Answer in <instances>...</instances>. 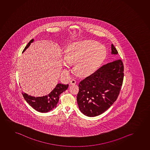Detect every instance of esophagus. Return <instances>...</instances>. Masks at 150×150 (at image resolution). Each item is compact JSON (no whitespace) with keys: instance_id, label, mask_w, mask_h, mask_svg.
<instances>
[{"instance_id":"obj_1","label":"esophagus","mask_w":150,"mask_h":150,"mask_svg":"<svg viewBox=\"0 0 150 150\" xmlns=\"http://www.w3.org/2000/svg\"><path fill=\"white\" fill-rule=\"evenodd\" d=\"M70 84H72V85H74L76 83V81L75 79H72V80L70 81Z\"/></svg>"}]
</instances>
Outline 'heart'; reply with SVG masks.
Wrapping results in <instances>:
<instances>
[{
    "instance_id": "obj_1",
    "label": "heart",
    "mask_w": 150,
    "mask_h": 150,
    "mask_svg": "<svg viewBox=\"0 0 150 150\" xmlns=\"http://www.w3.org/2000/svg\"><path fill=\"white\" fill-rule=\"evenodd\" d=\"M107 55L105 47L97 41H78L68 45L62 63L67 68L75 64V70L79 75L88 76L96 71Z\"/></svg>"
}]
</instances>
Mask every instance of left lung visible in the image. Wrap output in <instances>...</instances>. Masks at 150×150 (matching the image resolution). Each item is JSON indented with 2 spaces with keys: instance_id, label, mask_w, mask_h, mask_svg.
Returning <instances> with one entry per match:
<instances>
[{
  "instance_id": "1",
  "label": "left lung",
  "mask_w": 150,
  "mask_h": 150,
  "mask_svg": "<svg viewBox=\"0 0 150 150\" xmlns=\"http://www.w3.org/2000/svg\"><path fill=\"white\" fill-rule=\"evenodd\" d=\"M111 54L118 52L113 44ZM124 67L121 59L103 66L90 76L81 81L77 101L81 112L95 117L107 111L119 95L123 82Z\"/></svg>"
}]
</instances>
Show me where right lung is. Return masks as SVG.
Listing matches in <instances>:
<instances>
[{
  "mask_svg": "<svg viewBox=\"0 0 150 150\" xmlns=\"http://www.w3.org/2000/svg\"><path fill=\"white\" fill-rule=\"evenodd\" d=\"M33 41L34 39H32L28 43L25 49L23 50V53L29 47ZM68 87V84L58 83L49 94L42 97H35L23 92L22 93V94L25 101L33 109L41 113H46L51 111L57 107L60 95L67 90Z\"/></svg>",
  "mask_w": 150,
  "mask_h": 150,
  "instance_id": "right-lung-1",
  "label": "right lung"
}]
</instances>
